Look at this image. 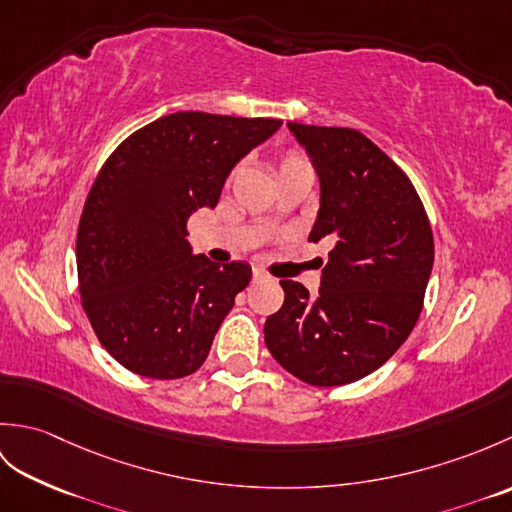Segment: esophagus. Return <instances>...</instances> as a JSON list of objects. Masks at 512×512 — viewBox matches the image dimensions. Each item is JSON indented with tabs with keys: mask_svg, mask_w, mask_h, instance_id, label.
<instances>
[{
	"mask_svg": "<svg viewBox=\"0 0 512 512\" xmlns=\"http://www.w3.org/2000/svg\"><path fill=\"white\" fill-rule=\"evenodd\" d=\"M262 279H266V273H264V270L255 268V270H253V281H262Z\"/></svg>",
	"mask_w": 512,
	"mask_h": 512,
	"instance_id": "esophagus-1",
	"label": "esophagus"
}]
</instances>
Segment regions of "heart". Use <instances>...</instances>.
Returning a JSON list of instances; mask_svg holds the SVG:
<instances>
[{"instance_id": "b5f03b06", "label": "heart", "mask_w": 512, "mask_h": 512, "mask_svg": "<svg viewBox=\"0 0 512 512\" xmlns=\"http://www.w3.org/2000/svg\"><path fill=\"white\" fill-rule=\"evenodd\" d=\"M303 167H310L308 160L303 154H299V151H288V154L281 156L279 160V173L284 171H292V169H303ZM235 176V171L231 173V178Z\"/></svg>"}]
</instances>
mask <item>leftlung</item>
<instances>
[{"label":"left lung","instance_id":"obj_1","mask_svg":"<svg viewBox=\"0 0 512 512\" xmlns=\"http://www.w3.org/2000/svg\"><path fill=\"white\" fill-rule=\"evenodd\" d=\"M321 182L310 242L328 239L319 295L281 279L284 306L264 323L275 361L308 385L372 374L407 341L433 268V233L407 173L350 127L288 123Z\"/></svg>","mask_w":512,"mask_h":512}]
</instances>
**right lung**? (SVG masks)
<instances>
[{
    "label": "right lung",
    "instance_id": "add662e5",
    "mask_svg": "<svg viewBox=\"0 0 512 512\" xmlns=\"http://www.w3.org/2000/svg\"><path fill=\"white\" fill-rule=\"evenodd\" d=\"M279 127L277 118L176 112L105 160L81 213L76 270L94 334L129 372L173 380L206 361L250 266L193 255L187 220L213 209L231 169Z\"/></svg>",
    "mask_w": 512,
    "mask_h": 512
}]
</instances>
